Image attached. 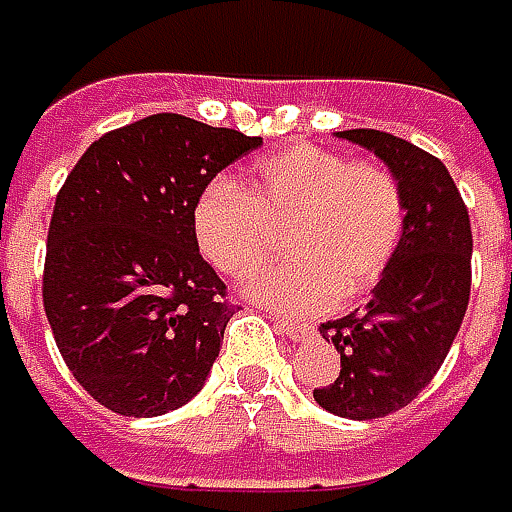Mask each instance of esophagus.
Listing matches in <instances>:
<instances>
[{
    "label": "esophagus",
    "instance_id": "1",
    "mask_svg": "<svg viewBox=\"0 0 512 512\" xmlns=\"http://www.w3.org/2000/svg\"><path fill=\"white\" fill-rule=\"evenodd\" d=\"M270 320H273V325L282 334H288L291 340H308L314 334V325H308V322L302 320H291V317H282V314H270Z\"/></svg>",
    "mask_w": 512,
    "mask_h": 512
}]
</instances>
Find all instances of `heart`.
<instances>
[{
	"instance_id": "heart-1",
	"label": "heart",
	"mask_w": 512,
	"mask_h": 512,
	"mask_svg": "<svg viewBox=\"0 0 512 512\" xmlns=\"http://www.w3.org/2000/svg\"><path fill=\"white\" fill-rule=\"evenodd\" d=\"M406 195L377 161H348L317 143H291L244 172L216 178L192 204V236L224 276H247L285 227L282 250L247 282V294L282 311L314 314L380 285L406 236Z\"/></svg>"
}]
</instances>
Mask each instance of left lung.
<instances>
[{
  "label": "left lung",
  "instance_id": "obj_1",
  "mask_svg": "<svg viewBox=\"0 0 512 512\" xmlns=\"http://www.w3.org/2000/svg\"><path fill=\"white\" fill-rule=\"evenodd\" d=\"M337 138L374 152L406 195V236L371 299L320 334L340 354L334 383L314 389L325 412L371 421L412 403L447 360L470 302L473 230L447 167L415 143L377 129Z\"/></svg>",
  "mask_w": 512,
  "mask_h": 512
}]
</instances>
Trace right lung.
Masks as SVG:
<instances>
[{
  "instance_id": "1",
  "label": "right lung",
  "mask_w": 512,
  "mask_h": 512,
  "mask_svg": "<svg viewBox=\"0 0 512 512\" xmlns=\"http://www.w3.org/2000/svg\"><path fill=\"white\" fill-rule=\"evenodd\" d=\"M259 146L164 112L106 132L65 178L42 302L65 366L106 409L155 418L204 389L236 305L198 253L192 204Z\"/></svg>"
}]
</instances>
